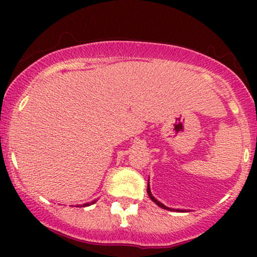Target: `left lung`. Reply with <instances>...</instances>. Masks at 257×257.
I'll return each instance as SVG.
<instances>
[{
	"instance_id": "8db88e82",
	"label": "left lung",
	"mask_w": 257,
	"mask_h": 257,
	"mask_svg": "<svg viewBox=\"0 0 257 257\" xmlns=\"http://www.w3.org/2000/svg\"><path fill=\"white\" fill-rule=\"evenodd\" d=\"M147 193H149V197L150 198H151L153 202L156 203V204H157L158 206H161V208H163V209H166V210H175V209H172V208H168V206H166L164 204H162L161 202H158L157 199L155 198V197L152 196V193H151V190H150V185H147ZM176 211H180V209H176Z\"/></svg>"
}]
</instances>
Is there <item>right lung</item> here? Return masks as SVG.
<instances>
[{"mask_svg":"<svg viewBox=\"0 0 257 257\" xmlns=\"http://www.w3.org/2000/svg\"><path fill=\"white\" fill-rule=\"evenodd\" d=\"M93 203H95V200H94V202H91L90 204H93ZM89 203H87V204H83V205H78V206H87V205H90Z\"/></svg>","mask_w":257,"mask_h":257,"instance_id":"add662e5","label":"right lung"}]
</instances>
